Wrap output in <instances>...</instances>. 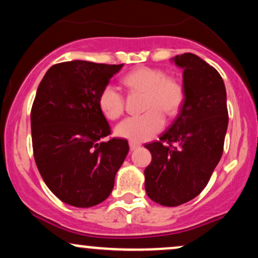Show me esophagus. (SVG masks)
<instances>
[{"label":"esophagus","instance_id":"esophagus-1","mask_svg":"<svg viewBox=\"0 0 258 258\" xmlns=\"http://www.w3.org/2000/svg\"><path fill=\"white\" fill-rule=\"evenodd\" d=\"M141 146H142V144L138 143V142H135V141L130 142V149H131V150L138 149V148H141Z\"/></svg>","mask_w":258,"mask_h":258}]
</instances>
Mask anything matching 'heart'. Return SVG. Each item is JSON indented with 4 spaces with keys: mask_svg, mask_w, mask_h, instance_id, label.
<instances>
[{
    "mask_svg": "<svg viewBox=\"0 0 258 258\" xmlns=\"http://www.w3.org/2000/svg\"><path fill=\"white\" fill-rule=\"evenodd\" d=\"M122 84L131 92L144 94L142 109L146 112L127 117L115 130L117 136L131 141H147L159 133L165 125L164 114L173 116L184 102L182 82L158 68H137L123 76ZM98 105L106 119L116 120L125 111V97L114 86L106 85L99 93Z\"/></svg>",
    "mask_w": 258,
    "mask_h": 258,
    "instance_id": "heart-1",
    "label": "heart"
}]
</instances>
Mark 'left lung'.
I'll list each match as a JSON object with an SVG mask.
<instances>
[{"mask_svg": "<svg viewBox=\"0 0 258 258\" xmlns=\"http://www.w3.org/2000/svg\"><path fill=\"white\" fill-rule=\"evenodd\" d=\"M183 68L184 102L159 141L146 144L152 162L146 191L162 206H178L198 197L223 153L228 127L227 93L220 73L193 53L176 55Z\"/></svg>", "mask_w": 258, "mask_h": 258, "instance_id": "obj_1", "label": "left lung"}]
</instances>
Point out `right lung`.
I'll list each match as a JSON object with an SVG mask.
<instances>
[{
  "instance_id": "obj_1",
  "label": "right lung",
  "mask_w": 258,
  "mask_h": 258,
  "mask_svg": "<svg viewBox=\"0 0 258 258\" xmlns=\"http://www.w3.org/2000/svg\"><path fill=\"white\" fill-rule=\"evenodd\" d=\"M122 64L72 60L54 64L38 85L31 108L32 149L46 185L76 207L104 201L130 147L111 133L98 97Z\"/></svg>"
}]
</instances>
